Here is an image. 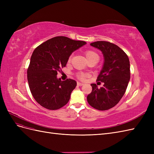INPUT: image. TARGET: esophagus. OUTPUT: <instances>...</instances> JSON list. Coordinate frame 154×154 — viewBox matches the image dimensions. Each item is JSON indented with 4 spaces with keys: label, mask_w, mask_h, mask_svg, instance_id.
<instances>
[{
    "label": "esophagus",
    "mask_w": 154,
    "mask_h": 154,
    "mask_svg": "<svg viewBox=\"0 0 154 154\" xmlns=\"http://www.w3.org/2000/svg\"><path fill=\"white\" fill-rule=\"evenodd\" d=\"M77 85H78V86H82V85H83V83H80V82H78V83H77Z\"/></svg>",
    "instance_id": "1"
}]
</instances>
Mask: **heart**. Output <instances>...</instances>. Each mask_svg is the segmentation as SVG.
I'll return each mask as SVG.
<instances>
[{"instance_id": "1", "label": "heart", "mask_w": 154, "mask_h": 154, "mask_svg": "<svg viewBox=\"0 0 154 154\" xmlns=\"http://www.w3.org/2000/svg\"><path fill=\"white\" fill-rule=\"evenodd\" d=\"M85 58L87 60L88 59H91V58H98V56H97V54L94 52V51H87L85 52ZM71 60V58H69V60ZM78 78L81 79V80H84V79L86 77V75L84 74H82V73H80L78 75Z\"/></svg>"}]
</instances>
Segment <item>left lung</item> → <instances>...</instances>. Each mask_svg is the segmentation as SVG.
Returning a JSON list of instances; mask_svg holds the SVG:
<instances>
[{
  "instance_id": "8db88e82",
  "label": "left lung",
  "mask_w": 154,
  "mask_h": 154,
  "mask_svg": "<svg viewBox=\"0 0 154 154\" xmlns=\"http://www.w3.org/2000/svg\"><path fill=\"white\" fill-rule=\"evenodd\" d=\"M90 45L103 55V65L97 80L104 85L98 88L92 83V91L87 100L93 108L106 110L117 105L125 93L130 78V61L122 49L109 42L97 41Z\"/></svg>"
}]
</instances>
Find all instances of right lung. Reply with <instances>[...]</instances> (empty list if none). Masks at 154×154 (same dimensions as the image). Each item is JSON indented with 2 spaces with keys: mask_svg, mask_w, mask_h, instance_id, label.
I'll list each match as a JSON object with an SVG mask.
<instances>
[{
  "mask_svg": "<svg viewBox=\"0 0 154 154\" xmlns=\"http://www.w3.org/2000/svg\"><path fill=\"white\" fill-rule=\"evenodd\" d=\"M86 44L56 36L34 50L27 73L31 92L37 103L49 110L59 109L68 103L77 83L71 79L62 81L57 78V72L66 66L74 51Z\"/></svg>",
  "mask_w": 154,
  "mask_h": 154,
  "instance_id": "add662e5",
  "label": "right lung"
}]
</instances>
